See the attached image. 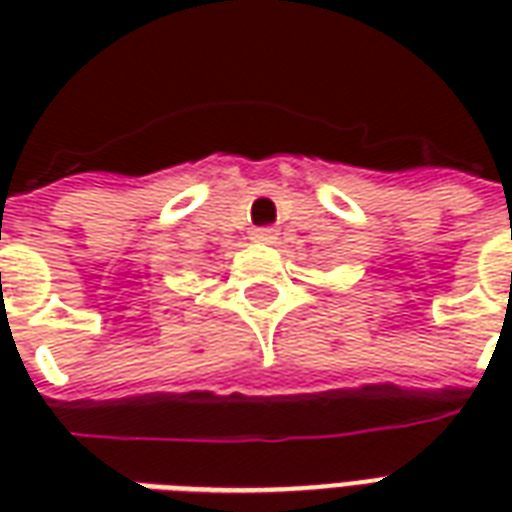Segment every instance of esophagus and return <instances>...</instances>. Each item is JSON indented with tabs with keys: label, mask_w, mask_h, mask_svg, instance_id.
<instances>
[{
	"label": "esophagus",
	"mask_w": 512,
	"mask_h": 512,
	"mask_svg": "<svg viewBox=\"0 0 512 512\" xmlns=\"http://www.w3.org/2000/svg\"><path fill=\"white\" fill-rule=\"evenodd\" d=\"M277 235L279 233L274 227H255V230H252V238H255V241H266V244H271Z\"/></svg>",
	"instance_id": "1"
}]
</instances>
